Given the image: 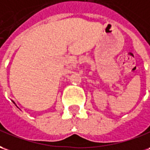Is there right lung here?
Instances as JSON below:
<instances>
[{
	"instance_id": "add662e5",
	"label": "right lung",
	"mask_w": 150,
	"mask_h": 150,
	"mask_svg": "<svg viewBox=\"0 0 150 150\" xmlns=\"http://www.w3.org/2000/svg\"><path fill=\"white\" fill-rule=\"evenodd\" d=\"M13 103H14V102H13Z\"/></svg>"
}]
</instances>
